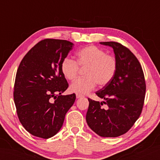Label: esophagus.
<instances>
[{
	"instance_id": "1",
	"label": "esophagus",
	"mask_w": 160,
	"mask_h": 160,
	"mask_svg": "<svg viewBox=\"0 0 160 160\" xmlns=\"http://www.w3.org/2000/svg\"><path fill=\"white\" fill-rule=\"evenodd\" d=\"M84 96H82V95H81V94H80V93H76V98H82V97H83Z\"/></svg>"
}]
</instances>
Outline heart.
Listing matches in <instances>:
<instances>
[{
  "mask_svg": "<svg viewBox=\"0 0 160 160\" xmlns=\"http://www.w3.org/2000/svg\"><path fill=\"white\" fill-rule=\"evenodd\" d=\"M86 68V77L78 78L71 84V92L85 94L95 87H104L114 78L118 69V61L115 57L107 54L102 49L95 45H89L76 52V62L65 58L60 64L64 77L69 80L76 79L80 67Z\"/></svg>",
  "mask_w": 160,
  "mask_h": 160,
  "instance_id": "1",
  "label": "heart"
}]
</instances>
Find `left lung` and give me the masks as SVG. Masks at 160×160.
Returning <instances> with one entry per match:
<instances>
[{"label": "left lung", "mask_w": 160, "mask_h": 160, "mask_svg": "<svg viewBox=\"0 0 160 160\" xmlns=\"http://www.w3.org/2000/svg\"><path fill=\"white\" fill-rule=\"evenodd\" d=\"M113 49L118 61L114 78L96 93L105 101L88 98L86 120L96 134L116 138L126 133L137 121L144 106L146 93L144 75L138 58L127 47L116 42H101ZM103 103L108 105L104 110Z\"/></svg>", "instance_id": "1"}]
</instances>
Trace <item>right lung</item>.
Returning <instances> with one entry per match:
<instances>
[{"label": "right lung", "instance_id": "right-lung-1", "mask_svg": "<svg viewBox=\"0 0 160 160\" xmlns=\"http://www.w3.org/2000/svg\"><path fill=\"white\" fill-rule=\"evenodd\" d=\"M73 45L65 40H42L19 64L13 100L20 123L36 137L48 139L55 135L76 100L74 93L61 95L69 84L61 72L60 64Z\"/></svg>", "mask_w": 160, "mask_h": 160}]
</instances>
